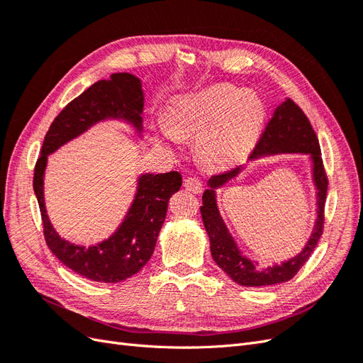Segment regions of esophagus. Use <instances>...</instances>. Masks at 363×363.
I'll list each match as a JSON object with an SVG mask.
<instances>
[{
	"label": "esophagus",
	"instance_id": "esophagus-1",
	"mask_svg": "<svg viewBox=\"0 0 363 363\" xmlns=\"http://www.w3.org/2000/svg\"><path fill=\"white\" fill-rule=\"evenodd\" d=\"M183 184L186 191L194 192V194H200L203 191V180L199 177H188Z\"/></svg>",
	"mask_w": 363,
	"mask_h": 363
}]
</instances>
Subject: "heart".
Returning a JSON list of instances; mask_svg holds the SVG:
<instances>
[{"label":"heart","mask_w":363,"mask_h":363,"mask_svg":"<svg viewBox=\"0 0 363 363\" xmlns=\"http://www.w3.org/2000/svg\"><path fill=\"white\" fill-rule=\"evenodd\" d=\"M263 121L265 106L256 94L235 86H215L175 101L169 125L163 124L160 128L171 142L200 136L203 160L212 167H224L251 148Z\"/></svg>","instance_id":"b5f03b06"}]
</instances>
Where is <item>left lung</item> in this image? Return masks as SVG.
<instances>
[{"label": "left lung", "mask_w": 363, "mask_h": 363, "mask_svg": "<svg viewBox=\"0 0 363 363\" xmlns=\"http://www.w3.org/2000/svg\"><path fill=\"white\" fill-rule=\"evenodd\" d=\"M272 152H309L312 156L313 179L318 188V221L309 242H307L306 248L298 256L291 259L289 262L281 263L280 267L276 265L272 268L257 269L255 263L240 256L232 236L228 235L223 219L218 213L213 191H204L200 212L206 232L208 239H211L212 257L216 262V265L230 279L238 284H242V286H269V284L291 280L312 256L324 230V208L328 177L321 157V147L311 121L307 119L300 106L295 104L292 100H286L276 108L274 116L268 121L265 130L260 135L256 147L252 148L250 159H255L262 155H272ZM239 169L240 168H232L224 172H218L212 175L208 183H211L212 188L221 186L228 179H232L235 174H238Z\"/></svg>", "instance_id": "8db88e82"}]
</instances>
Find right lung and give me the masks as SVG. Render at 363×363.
<instances>
[{
  "instance_id": "1",
  "label": "right lung",
  "mask_w": 363,
  "mask_h": 363,
  "mask_svg": "<svg viewBox=\"0 0 363 363\" xmlns=\"http://www.w3.org/2000/svg\"><path fill=\"white\" fill-rule=\"evenodd\" d=\"M144 94L140 80L128 72L113 74L111 80L94 83L54 118L43 139L40 156L35 164L33 189L39 203L43 238L48 248L63 265L80 276L101 283L123 281L142 269L150 260L168 211V201L182 186L177 171L142 175L136 199L118 232L95 247H75L59 238L43 204V171L47 157L65 142L106 118H124L140 124Z\"/></svg>"
}]
</instances>
